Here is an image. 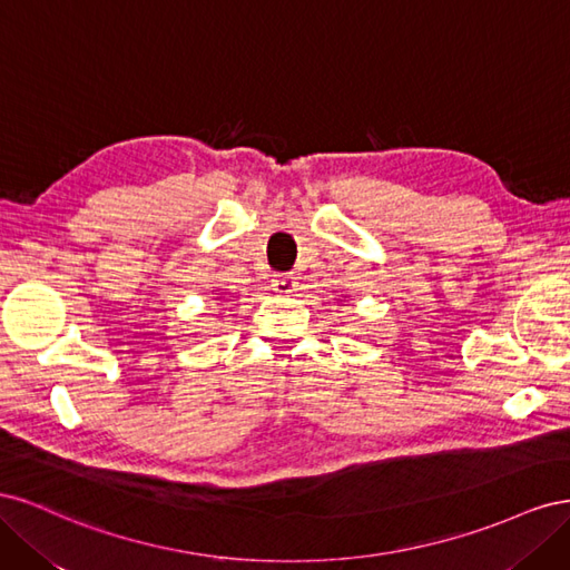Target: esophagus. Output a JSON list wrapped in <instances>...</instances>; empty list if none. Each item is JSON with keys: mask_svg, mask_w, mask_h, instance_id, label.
Returning a JSON list of instances; mask_svg holds the SVG:
<instances>
[{"mask_svg": "<svg viewBox=\"0 0 570 570\" xmlns=\"http://www.w3.org/2000/svg\"><path fill=\"white\" fill-rule=\"evenodd\" d=\"M271 287L278 292V295H292V292H297L299 283H297V278L292 273H281V275H275Z\"/></svg>", "mask_w": 570, "mask_h": 570, "instance_id": "obj_1", "label": "esophagus"}]
</instances>
